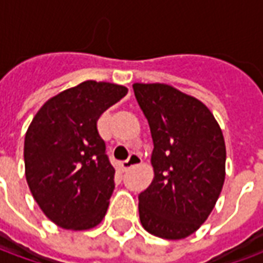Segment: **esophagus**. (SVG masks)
<instances>
[{
	"label": "esophagus",
	"instance_id": "1",
	"mask_svg": "<svg viewBox=\"0 0 263 263\" xmlns=\"http://www.w3.org/2000/svg\"><path fill=\"white\" fill-rule=\"evenodd\" d=\"M142 163V158H141V155L138 154H131L129 155V158L126 160H124V162H121L120 166L122 171H126V169H129V167H132V166H137V165H141Z\"/></svg>",
	"mask_w": 263,
	"mask_h": 263
}]
</instances>
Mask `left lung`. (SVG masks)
Wrapping results in <instances>:
<instances>
[{
	"label": "left lung",
	"instance_id": "8db88e82",
	"mask_svg": "<svg viewBox=\"0 0 263 263\" xmlns=\"http://www.w3.org/2000/svg\"><path fill=\"white\" fill-rule=\"evenodd\" d=\"M148 120L155 177L139 194V218L165 239L192 235L207 220L226 179V142L218 122L200 100L167 84L135 83Z\"/></svg>",
	"mask_w": 263,
	"mask_h": 263
}]
</instances>
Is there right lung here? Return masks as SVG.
Wrapping results in <instances>:
<instances>
[{
	"label": "right lung",
	"instance_id": "right-lung-1",
	"mask_svg": "<svg viewBox=\"0 0 263 263\" xmlns=\"http://www.w3.org/2000/svg\"><path fill=\"white\" fill-rule=\"evenodd\" d=\"M126 92L114 83L83 81L48 100L33 117L24 143L26 182L56 226L81 231L103 221L115 169L97 121Z\"/></svg>",
	"mask_w": 263,
	"mask_h": 263
}]
</instances>
